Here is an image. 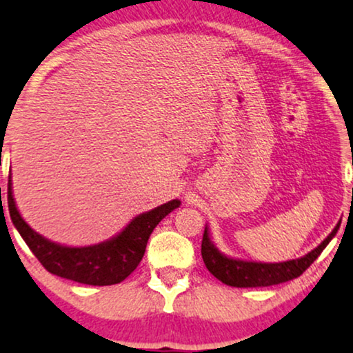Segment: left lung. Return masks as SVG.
I'll return each instance as SVG.
<instances>
[{
  "label": "left lung",
  "instance_id": "1",
  "mask_svg": "<svg viewBox=\"0 0 353 353\" xmlns=\"http://www.w3.org/2000/svg\"><path fill=\"white\" fill-rule=\"evenodd\" d=\"M341 223L332 230V233L325 238L318 248L307 252L300 259H293L287 262H276V264H265V262H248L239 259H231L223 256L210 241L208 230L205 228L202 238V257L210 274L216 276L223 283L238 288H252V287H270L279 285L288 280L296 279L318 259L329 241L336 236Z\"/></svg>",
  "mask_w": 353,
  "mask_h": 353
}]
</instances>
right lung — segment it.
Here are the masks:
<instances>
[{
    "label": "right lung",
    "mask_w": 353,
    "mask_h": 353,
    "mask_svg": "<svg viewBox=\"0 0 353 353\" xmlns=\"http://www.w3.org/2000/svg\"><path fill=\"white\" fill-rule=\"evenodd\" d=\"M179 205V200H171L150 212L141 213L128 223L122 233L101 244L68 248L46 239L22 220L12 199L11 177L8 181V208L12 225L19 231L40 264L53 275L94 287L115 285L127 279L140 264L146 243L156 225Z\"/></svg>",
    "instance_id": "right-lung-1"
}]
</instances>
